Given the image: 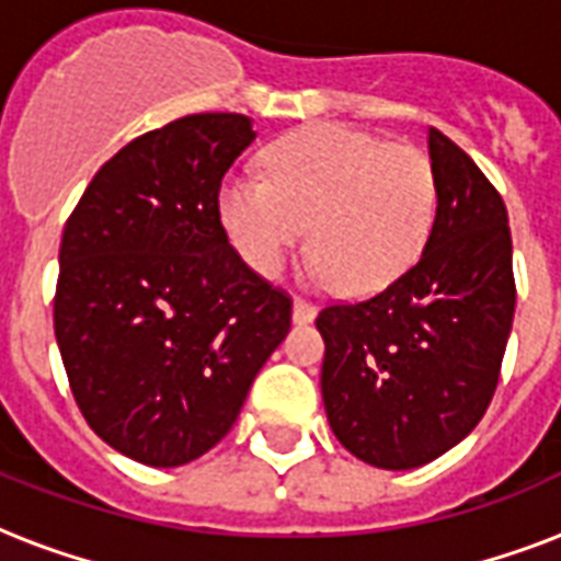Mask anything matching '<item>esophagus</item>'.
Returning <instances> with one entry per match:
<instances>
[{
    "label": "esophagus",
    "mask_w": 561,
    "mask_h": 561,
    "mask_svg": "<svg viewBox=\"0 0 561 561\" xmlns=\"http://www.w3.org/2000/svg\"><path fill=\"white\" fill-rule=\"evenodd\" d=\"M317 317V306L308 299L294 297V323H311Z\"/></svg>",
    "instance_id": "esophagus-1"
}]
</instances>
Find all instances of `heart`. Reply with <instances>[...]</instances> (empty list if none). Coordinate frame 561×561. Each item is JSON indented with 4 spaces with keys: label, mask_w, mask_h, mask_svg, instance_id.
Segmentation results:
<instances>
[{
    "label": "heart",
    "mask_w": 561,
    "mask_h": 561,
    "mask_svg": "<svg viewBox=\"0 0 561 561\" xmlns=\"http://www.w3.org/2000/svg\"><path fill=\"white\" fill-rule=\"evenodd\" d=\"M267 180L229 174L218 215L238 255L276 276L308 236L311 276L369 297L416 264L436 218V174L413 145L346 125L302 127L264 157Z\"/></svg>",
    "instance_id": "heart-1"
}]
</instances>
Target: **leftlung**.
<instances>
[{
  "instance_id": "1",
  "label": "left lung",
  "mask_w": 561,
  "mask_h": 561,
  "mask_svg": "<svg viewBox=\"0 0 561 561\" xmlns=\"http://www.w3.org/2000/svg\"><path fill=\"white\" fill-rule=\"evenodd\" d=\"M427 153L439 203L416 264L381 294L317 317L329 425L346 451L390 471L425 466L474 431L515 314L501 194L436 127Z\"/></svg>"
}]
</instances>
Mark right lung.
Listing matches in <instances>:
<instances>
[{"label":"right lung","mask_w":561,"mask_h":561,"mask_svg":"<svg viewBox=\"0 0 561 561\" xmlns=\"http://www.w3.org/2000/svg\"><path fill=\"white\" fill-rule=\"evenodd\" d=\"M255 139L241 113L139 136L92 178L60 241L55 337L87 425L174 469L224 439L285 341L290 297L241 262L220 180Z\"/></svg>","instance_id":"right-lung-1"}]
</instances>
